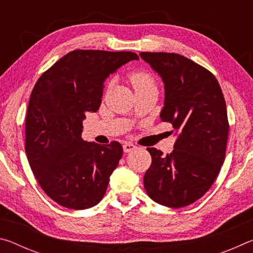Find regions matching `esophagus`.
Returning a JSON list of instances; mask_svg holds the SVG:
<instances>
[{"label": "esophagus", "mask_w": 253, "mask_h": 253, "mask_svg": "<svg viewBox=\"0 0 253 253\" xmlns=\"http://www.w3.org/2000/svg\"><path fill=\"white\" fill-rule=\"evenodd\" d=\"M123 148H124V152H125V153H130V152L134 151V149H136L137 147L131 143H125L123 145Z\"/></svg>", "instance_id": "34e87169"}]
</instances>
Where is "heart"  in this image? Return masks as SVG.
<instances>
[{"label": "heart", "mask_w": 253, "mask_h": 253, "mask_svg": "<svg viewBox=\"0 0 253 253\" xmlns=\"http://www.w3.org/2000/svg\"><path fill=\"white\" fill-rule=\"evenodd\" d=\"M130 81L135 90L155 88V81H154L153 77L148 74H145V72H137V74L131 75Z\"/></svg>", "instance_id": "heart-1"}]
</instances>
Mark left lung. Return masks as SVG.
Masks as SVG:
<instances>
[{
    "mask_svg": "<svg viewBox=\"0 0 253 253\" xmlns=\"http://www.w3.org/2000/svg\"><path fill=\"white\" fill-rule=\"evenodd\" d=\"M164 83L162 122L177 135L164 156L147 148L152 164L144 176L149 198L169 208L187 207L207 193L225 158L229 122L221 87L212 72L177 53L142 52Z\"/></svg>",
    "mask_w": 253,
    "mask_h": 253,
    "instance_id": "1",
    "label": "left lung"
}]
</instances>
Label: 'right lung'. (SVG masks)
Instances as JSON below:
<instances>
[{"label": "right lung", "mask_w": 253, "mask_h": 253, "mask_svg": "<svg viewBox=\"0 0 253 253\" xmlns=\"http://www.w3.org/2000/svg\"><path fill=\"white\" fill-rule=\"evenodd\" d=\"M131 60L138 55L129 51L75 50L34 85L25 118V153L42 190L61 207L84 210L104 198L123 146L84 142L83 121L99 109L105 80Z\"/></svg>", "instance_id": "add662e5"}]
</instances>
